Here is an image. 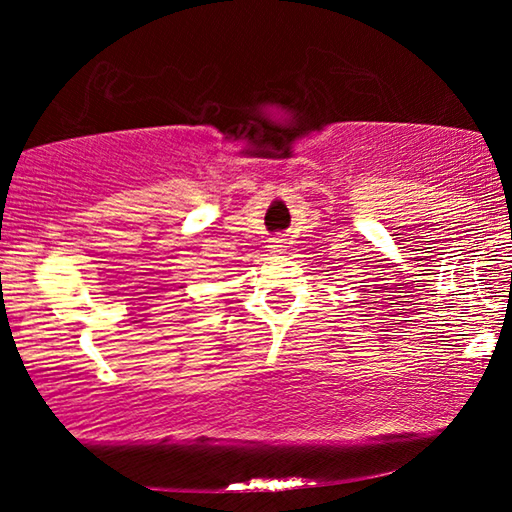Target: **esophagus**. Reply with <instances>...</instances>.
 I'll list each match as a JSON object with an SVG mask.
<instances>
[{
  "label": "esophagus",
  "instance_id": "1",
  "mask_svg": "<svg viewBox=\"0 0 512 512\" xmlns=\"http://www.w3.org/2000/svg\"><path fill=\"white\" fill-rule=\"evenodd\" d=\"M284 248H287V246H284V241H282V239H280V241H273V246H271L273 255H282V253H284Z\"/></svg>",
  "mask_w": 512,
  "mask_h": 512
}]
</instances>
